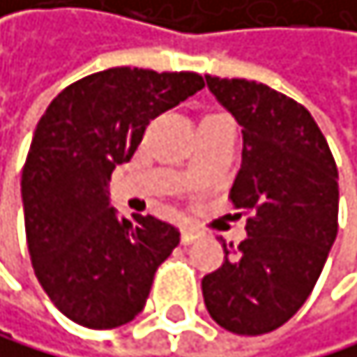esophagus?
I'll use <instances>...</instances> for the list:
<instances>
[{
	"label": "esophagus",
	"mask_w": 357,
	"mask_h": 357,
	"mask_svg": "<svg viewBox=\"0 0 357 357\" xmlns=\"http://www.w3.org/2000/svg\"><path fill=\"white\" fill-rule=\"evenodd\" d=\"M199 235H202V233H199L195 227H184L182 229V242L184 244H191V242H195L199 238Z\"/></svg>",
	"instance_id": "esophagus-1"
}]
</instances>
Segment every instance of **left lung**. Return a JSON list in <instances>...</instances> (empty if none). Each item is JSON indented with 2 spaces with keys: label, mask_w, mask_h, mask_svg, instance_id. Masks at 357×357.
<instances>
[{
  "label": "left lung",
  "mask_w": 357,
  "mask_h": 357,
  "mask_svg": "<svg viewBox=\"0 0 357 357\" xmlns=\"http://www.w3.org/2000/svg\"><path fill=\"white\" fill-rule=\"evenodd\" d=\"M208 91L242 126V166L231 188L251 213L246 240L224 246L204 275V304L220 326L262 335L298 313L318 282L337 235V169L311 113L249 79L206 75Z\"/></svg>",
  "instance_id": "left-lung-1"
}]
</instances>
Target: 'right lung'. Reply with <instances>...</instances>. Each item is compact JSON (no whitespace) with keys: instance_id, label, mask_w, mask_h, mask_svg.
Returning <instances> with one entry per match:
<instances>
[{"instance_id":"add662e5","label":"right lung","mask_w":357,"mask_h":357,"mask_svg":"<svg viewBox=\"0 0 357 357\" xmlns=\"http://www.w3.org/2000/svg\"><path fill=\"white\" fill-rule=\"evenodd\" d=\"M202 89L197 73L108 68L66 86L39 119L22 171L26 242L39 284L73 322H130L180 244L169 222L117 218L108 182L151 119Z\"/></svg>"}]
</instances>
